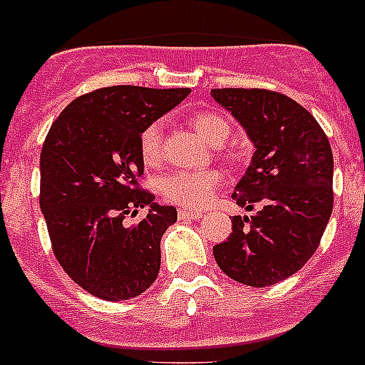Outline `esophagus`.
<instances>
[{
    "label": "esophagus",
    "mask_w": 365,
    "mask_h": 365,
    "mask_svg": "<svg viewBox=\"0 0 365 365\" xmlns=\"http://www.w3.org/2000/svg\"><path fill=\"white\" fill-rule=\"evenodd\" d=\"M178 217L180 219H200L202 217V212H198V210H178Z\"/></svg>",
    "instance_id": "34e87169"
}]
</instances>
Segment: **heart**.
Listing matches in <instances>:
<instances>
[{"label": "heart", "instance_id": "obj_1", "mask_svg": "<svg viewBox=\"0 0 365 365\" xmlns=\"http://www.w3.org/2000/svg\"><path fill=\"white\" fill-rule=\"evenodd\" d=\"M191 125L210 142L223 144L230 135V121L225 115L212 110H198L189 118ZM140 155L146 165H157L163 157V125L152 121L140 133ZM221 183V174L212 168L187 170L176 168L163 174L159 180V192L167 202L178 204L183 208H200L208 202L213 191Z\"/></svg>", "mask_w": 365, "mask_h": 365}]
</instances>
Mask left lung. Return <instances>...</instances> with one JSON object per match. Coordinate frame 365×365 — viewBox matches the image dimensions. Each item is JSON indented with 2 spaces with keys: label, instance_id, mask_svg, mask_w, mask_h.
I'll return each instance as SVG.
<instances>
[{
  "label": "left lung",
  "instance_id": "obj_1",
  "mask_svg": "<svg viewBox=\"0 0 365 365\" xmlns=\"http://www.w3.org/2000/svg\"><path fill=\"white\" fill-rule=\"evenodd\" d=\"M212 97L244 125L255 155L232 192L253 215H234L213 247L230 279L268 287L311 259L334 208V155L327 133L294 99L259 88H221Z\"/></svg>",
  "mask_w": 365,
  "mask_h": 365
}]
</instances>
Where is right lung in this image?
Listing matches in <instances>:
<instances>
[{"mask_svg":"<svg viewBox=\"0 0 365 365\" xmlns=\"http://www.w3.org/2000/svg\"><path fill=\"white\" fill-rule=\"evenodd\" d=\"M191 93L108 86L76 97L41 150L38 204L52 251L76 285L101 300L142 294L161 268V236L178 213L140 187V133ZM150 206L136 225L123 221Z\"/></svg>","mask_w":365,"mask_h":365,"instance_id":"obj_1","label":"right lung"}]
</instances>
